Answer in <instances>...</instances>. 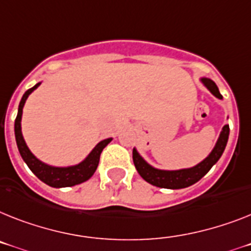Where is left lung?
<instances>
[{"label": "left lung", "instance_id": "1", "mask_svg": "<svg viewBox=\"0 0 251 251\" xmlns=\"http://www.w3.org/2000/svg\"><path fill=\"white\" fill-rule=\"evenodd\" d=\"M201 81L216 98L223 100V97L221 96L220 90H218V86L216 85L213 80L208 79V77H201ZM228 135L229 127L228 125H225L221 130L220 136L217 139L216 144H214L213 149L210 151L209 154L204 158L203 161L199 162L198 165L193 166V167L180 168V170L155 168L145 161L135 147H134V151H132V161H134V165H135L136 171L139 172V175L151 185H154L157 187H163V189H184V187L191 186L195 182H198L201 177H204L208 174L210 168L216 165L221 155L223 154L225 148H226Z\"/></svg>", "mask_w": 251, "mask_h": 251}]
</instances>
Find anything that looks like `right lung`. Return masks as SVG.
Segmentation results:
<instances>
[{"instance_id": "obj_1", "label": "right lung", "mask_w": 251, "mask_h": 251, "mask_svg": "<svg viewBox=\"0 0 251 251\" xmlns=\"http://www.w3.org/2000/svg\"><path fill=\"white\" fill-rule=\"evenodd\" d=\"M42 81L35 84L33 88L28 89L23 96L20 104L18 108V116L15 120V139H16V145H18L19 153L24 159V162L30 168V171L37 176L41 181H43L44 184H47L50 187H69L75 186L81 182H85L86 180H89L96 172L98 163H100V153L109 143L112 142V138H107L100 140L98 144L94 147L90 153L84 158L83 161L76 163V165L71 166H50L48 163H44L41 159H38L30 149L28 148V145L25 143L24 136H23L22 131V117H23V108L24 104L28 100V97L30 96L38 86L41 85Z\"/></svg>"}]
</instances>
